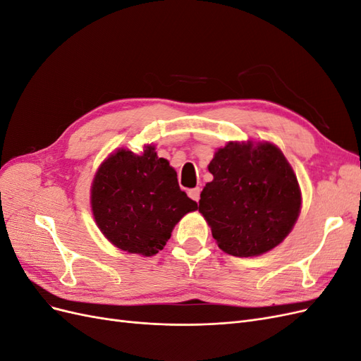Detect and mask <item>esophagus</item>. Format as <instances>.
<instances>
[{
	"mask_svg": "<svg viewBox=\"0 0 361 361\" xmlns=\"http://www.w3.org/2000/svg\"><path fill=\"white\" fill-rule=\"evenodd\" d=\"M188 195L194 200V202H199L200 200V188H192L188 191Z\"/></svg>",
	"mask_w": 361,
	"mask_h": 361,
	"instance_id": "34e87169",
	"label": "esophagus"
}]
</instances>
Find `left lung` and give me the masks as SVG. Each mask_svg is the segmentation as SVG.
I'll use <instances>...</instances> for the list:
<instances>
[{
    "label": "left lung",
    "instance_id": "left-lung-1",
    "mask_svg": "<svg viewBox=\"0 0 361 361\" xmlns=\"http://www.w3.org/2000/svg\"><path fill=\"white\" fill-rule=\"evenodd\" d=\"M199 212L224 253L253 257L283 243L301 212L297 174L269 141H228L207 166Z\"/></svg>",
    "mask_w": 361,
    "mask_h": 361
}]
</instances>
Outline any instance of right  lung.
Returning a JSON list of instances; mask_svg holds the SVG:
<instances>
[{
  "label": "right lung",
  "mask_w": 361,
  "mask_h": 361,
  "mask_svg": "<svg viewBox=\"0 0 361 361\" xmlns=\"http://www.w3.org/2000/svg\"><path fill=\"white\" fill-rule=\"evenodd\" d=\"M90 204L96 226L118 250L154 256L164 248L183 215L197 203L180 191L178 174L146 145L140 155L117 149L97 169Z\"/></svg>",
  "instance_id": "1"
}]
</instances>
